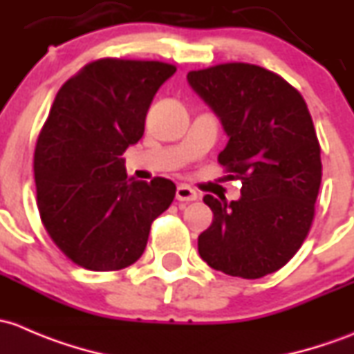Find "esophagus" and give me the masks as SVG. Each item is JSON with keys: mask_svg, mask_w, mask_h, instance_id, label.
Returning <instances> with one entry per match:
<instances>
[{"mask_svg": "<svg viewBox=\"0 0 354 354\" xmlns=\"http://www.w3.org/2000/svg\"><path fill=\"white\" fill-rule=\"evenodd\" d=\"M176 196H177L178 201H182V203L196 201V199H198V192H196L194 189L189 187V185H185V184H180V185H178V187H177V192H176Z\"/></svg>", "mask_w": 354, "mask_h": 354, "instance_id": "obj_1", "label": "esophagus"}]
</instances>
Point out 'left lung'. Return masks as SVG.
<instances>
[{
    "instance_id": "8db88e82",
    "label": "left lung",
    "mask_w": 354,
    "mask_h": 354,
    "mask_svg": "<svg viewBox=\"0 0 354 354\" xmlns=\"http://www.w3.org/2000/svg\"><path fill=\"white\" fill-rule=\"evenodd\" d=\"M187 80L230 138L218 163L242 182L239 201L204 196L213 223L199 235V256L225 274H271L298 252L315 214L322 162L307 104L256 64H216Z\"/></svg>"
}]
</instances>
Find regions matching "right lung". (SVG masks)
<instances>
[{
  "mask_svg": "<svg viewBox=\"0 0 354 354\" xmlns=\"http://www.w3.org/2000/svg\"><path fill=\"white\" fill-rule=\"evenodd\" d=\"M176 69L104 57L80 69L54 98L34 153L37 207L57 249L82 268L134 264L153 220L176 198L172 180L129 178L121 158L141 140L153 97Z\"/></svg>",
  "mask_w": 354,
  "mask_h": 354,
  "instance_id": "right-lung-1",
  "label": "right lung"
}]
</instances>
